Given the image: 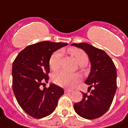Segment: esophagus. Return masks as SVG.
Wrapping results in <instances>:
<instances>
[{"instance_id": "1", "label": "esophagus", "mask_w": 128, "mask_h": 128, "mask_svg": "<svg viewBox=\"0 0 128 128\" xmlns=\"http://www.w3.org/2000/svg\"><path fill=\"white\" fill-rule=\"evenodd\" d=\"M72 91H73V90H72V89H66V90H65V93H71V92H72Z\"/></svg>"}]
</instances>
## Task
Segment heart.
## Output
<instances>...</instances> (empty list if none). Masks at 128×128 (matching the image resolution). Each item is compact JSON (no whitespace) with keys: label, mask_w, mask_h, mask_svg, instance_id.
Returning a JSON list of instances; mask_svg holds the SVG:
<instances>
[{"label":"heart","mask_w":128,"mask_h":128,"mask_svg":"<svg viewBox=\"0 0 128 128\" xmlns=\"http://www.w3.org/2000/svg\"><path fill=\"white\" fill-rule=\"evenodd\" d=\"M68 52L74 56L76 60L81 66H86L89 61L88 54L80 48H70ZM62 53L60 51L54 52L50 56L49 59V66L53 71H57L60 66V60ZM80 81V78L78 74H68L64 72H60L54 74L53 76V82L55 84L60 87L72 88Z\"/></svg>","instance_id":"1"}]
</instances>
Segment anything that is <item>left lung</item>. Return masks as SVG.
<instances>
[{"label":"left lung","mask_w":128,"mask_h":128,"mask_svg":"<svg viewBox=\"0 0 128 128\" xmlns=\"http://www.w3.org/2000/svg\"><path fill=\"white\" fill-rule=\"evenodd\" d=\"M72 46L83 49L89 56L91 72L85 82L89 86L88 92L82 93L83 98L74 104L76 112L82 118L93 120L102 116L112 102L116 93V68L112 59L105 52L86 42L73 43Z\"/></svg>","instance_id":"left-lung-1"}]
</instances>
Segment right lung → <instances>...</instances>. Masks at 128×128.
I'll return each instance as SVG.
<instances>
[{"label":"right lung","mask_w":128,"mask_h":128,"mask_svg":"<svg viewBox=\"0 0 128 128\" xmlns=\"http://www.w3.org/2000/svg\"><path fill=\"white\" fill-rule=\"evenodd\" d=\"M65 42L42 41L22 50L12 64V89L21 108L30 116L40 119L56 107L64 89L55 84L41 90L48 81L49 59L54 52L67 45Z\"/></svg>","instance_id":"right-lung-1"}]
</instances>
